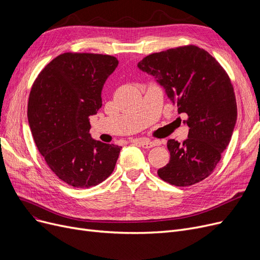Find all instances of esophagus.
Wrapping results in <instances>:
<instances>
[{"mask_svg": "<svg viewBox=\"0 0 260 260\" xmlns=\"http://www.w3.org/2000/svg\"><path fill=\"white\" fill-rule=\"evenodd\" d=\"M135 142L138 143L143 148H152V147L158 145V143H159L157 141H149L146 139H138V140H135Z\"/></svg>", "mask_w": 260, "mask_h": 260, "instance_id": "esophagus-1", "label": "esophagus"}]
</instances>
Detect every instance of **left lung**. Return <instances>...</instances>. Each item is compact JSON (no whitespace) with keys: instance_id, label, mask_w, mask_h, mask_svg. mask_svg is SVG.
<instances>
[{"instance_id":"left-lung-1","label":"left lung","mask_w":260,"mask_h":260,"mask_svg":"<svg viewBox=\"0 0 260 260\" xmlns=\"http://www.w3.org/2000/svg\"><path fill=\"white\" fill-rule=\"evenodd\" d=\"M153 76L170 100L185 113L187 139L168 141L170 162L158 176L176 186H189L212 174L230 143L237 120L231 80L214 57L195 45L155 52L138 63Z\"/></svg>"}]
</instances>
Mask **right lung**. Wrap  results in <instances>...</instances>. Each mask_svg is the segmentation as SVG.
<instances>
[{"instance_id":"right-lung-1","label":"right lung","mask_w":260,"mask_h":260,"mask_svg":"<svg viewBox=\"0 0 260 260\" xmlns=\"http://www.w3.org/2000/svg\"><path fill=\"white\" fill-rule=\"evenodd\" d=\"M118 63L108 54L65 52L44 67L31 87L27 116L34 140L68 185L94 186L115 169L122 147L92 139L89 117L102 106L103 85Z\"/></svg>"}]
</instances>
